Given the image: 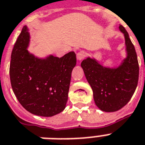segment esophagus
Here are the masks:
<instances>
[{"mask_svg":"<svg viewBox=\"0 0 145 145\" xmlns=\"http://www.w3.org/2000/svg\"><path fill=\"white\" fill-rule=\"evenodd\" d=\"M86 56H87V52H85V51H80L76 54V58H77L79 61H81L86 57Z\"/></svg>","mask_w":145,"mask_h":145,"instance_id":"esophagus-1","label":"esophagus"}]
</instances>
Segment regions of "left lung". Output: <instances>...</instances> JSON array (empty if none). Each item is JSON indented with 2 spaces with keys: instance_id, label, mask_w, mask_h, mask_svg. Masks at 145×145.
<instances>
[{
  "instance_id": "obj_1",
  "label": "left lung",
  "mask_w": 145,
  "mask_h": 145,
  "mask_svg": "<svg viewBox=\"0 0 145 145\" xmlns=\"http://www.w3.org/2000/svg\"><path fill=\"white\" fill-rule=\"evenodd\" d=\"M127 57L117 68H108L95 59L88 57L81 63L88 82L93 90L95 104L101 110L114 112L123 108L133 95L138 80V59L134 46L123 25Z\"/></svg>"
}]
</instances>
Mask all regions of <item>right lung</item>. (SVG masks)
Masks as SVG:
<instances>
[{
  "instance_id": "obj_1",
  "label": "right lung",
  "mask_w": 145,
  "mask_h": 145,
  "mask_svg": "<svg viewBox=\"0 0 145 145\" xmlns=\"http://www.w3.org/2000/svg\"><path fill=\"white\" fill-rule=\"evenodd\" d=\"M30 35L22 29L11 55L9 75L14 95L25 110L40 116H53L65 108L71 76L76 63L74 52L59 58L40 59L27 50Z\"/></svg>"
}]
</instances>
